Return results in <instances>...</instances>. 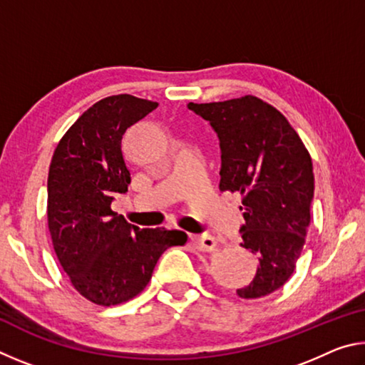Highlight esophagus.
Returning a JSON list of instances; mask_svg holds the SVG:
<instances>
[{
	"mask_svg": "<svg viewBox=\"0 0 365 365\" xmlns=\"http://www.w3.org/2000/svg\"><path fill=\"white\" fill-rule=\"evenodd\" d=\"M191 243L196 246V250L200 251H214L215 246H217V242L215 238L211 237V235H191Z\"/></svg>",
	"mask_w": 365,
	"mask_h": 365,
	"instance_id": "1",
	"label": "esophagus"
}]
</instances>
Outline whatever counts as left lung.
Listing matches in <instances>:
<instances>
[{"instance_id":"8db88e82","label":"left lung","mask_w":365,"mask_h":365,"mask_svg":"<svg viewBox=\"0 0 365 365\" xmlns=\"http://www.w3.org/2000/svg\"><path fill=\"white\" fill-rule=\"evenodd\" d=\"M188 108L219 137L220 191L242 195L246 224L240 246L257 257L259 267L237 294L262 298L288 282L306 243L314 197L311 154L287 117L252 95Z\"/></svg>"}]
</instances>
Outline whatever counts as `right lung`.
Here are the masks:
<instances>
[{
  "mask_svg": "<svg viewBox=\"0 0 365 365\" xmlns=\"http://www.w3.org/2000/svg\"><path fill=\"white\" fill-rule=\"evenodd\" d=\"M158 108L156 101L114 95L72 123L54 150L48 172V230L72 287L98 306L135 298L151 280L158 259L183 246L187 233L138 228L110 209L130 183L122 135Z\"/></svg>",
  "mask_w": 365,
  "mask_h": 365,
  "instance_id": "right-lung-1",
  "label": "right lung"
}]
</instances>
